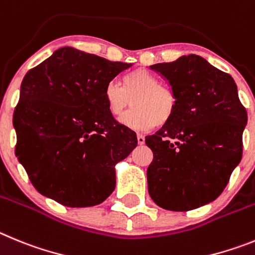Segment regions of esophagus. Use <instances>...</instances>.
<instances>
[{
  "label": "esophagus",
  "mask_w": 255,
  "mask_h": 255,
  "mask_svg": "<svg viewBox=\"0 0 255 255\" xmlns=\"http://www.w3.org/2000/svg\"><path fill=\"white\" fill-rule=\"evenodd\" d=\"M137 142H138V144H143L144 143V136H143V134H141V133H137Z\"/></svg>",
  "instance_id": "obj_1"
}]
</instances>
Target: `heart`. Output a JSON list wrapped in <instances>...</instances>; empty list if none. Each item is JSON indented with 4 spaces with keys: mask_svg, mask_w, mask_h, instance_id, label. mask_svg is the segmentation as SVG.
Returning <instances> with one entry per match:
<instances>
[{
    "mask_svg": "<svg viewBox=\"0 0 255 255\" xmlns=\"http://www.w3.org/2000/svg\"><path fill=\"white\" fill-rule=\"evenodd\" d=\"M104 100L108 112L121 117L130 103L133 109L128 112L121 122L132 129L148 130L156 126L166 125L174 117L176 96L166 85L143 68L128 72L122 80V86L111 81L105 86Z\"/></svg>",
    "mask_w": 255,
    "mask_h": 255,
    "instance_id": "b5f03b06",
    "label": "heart"
}]
</instances>
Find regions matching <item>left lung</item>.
<instances>
[{
    "mask_svg": "<svg viewBox=\"0 0 255 255\" xmlns=\"http://www.w3.org/2000/svg\"><path fill=\"white\" fill-rule=\"evenodd\" d=\"M151 70L170 85L176 109L144 139L153 152L148 193L165 210H194L222 193L242 160L247 111L233 77L202 57L183 56Z\"/></svg>",
    "mask_w": 255,
    "mask_h": 255,
    "instance_id": "8db88e82",
    "label": "left lung"
}]
</instances>
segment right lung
<instances>
[{
    "label": "right lung",
    "mask_w": 255,
    "mask_h": 255,
    "mask_svg": "<svg viewBox=\"0 0 255 255\" xmlns=\"http://www.w3.org/2000/svg\"><path fill=\"white\" fill-rule=\"evenodd\" d=\"M132 65L59 48L25 75L13 112L15 153L39 193L67 207L102 203L136 133L108 112L104 90Z\"/></svg>",
    "instance_id": "1"
}]
</instances>
